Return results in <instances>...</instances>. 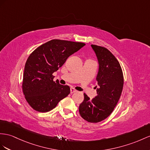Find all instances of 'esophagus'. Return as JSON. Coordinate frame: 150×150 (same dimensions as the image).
I'll return each mask as SVG.
<instances>
[{"label":"esophagus","mask_w":150,"mask_h":150,"mask_svg":"<svg viewBox=\"0 0 150 150\" xmlns=\"http://www.w3.org/2000/svg\"><path fill=\"white\" fill-rule=\"evenodd\" d=\"M75 92H76V91L75 89H74V88H71V89H70V93L71 94L75 93Z\"/></svg>","instance_id":"obj_1"}]
</instances>
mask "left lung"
I'll list each match as a JSON object with an SVG mask.
<instances>
[{"label":"left lung","mask_w":150,"mask_h":150,"mask_svg":"<svg viewBox=\"0 0 150 150\" xmlns=\"http://www.w3.org/2000/svg\"><path fill=\"white\" fill-rule=\"evenodd\" d=\"M97 56L99 68L96 77L98 95L93 99L84 93L79 113L91 123L101 122L112 113L120 99L124 86V75L120 63L108 49L91 45Z\"/></svg>","instance_id":"8db88e82"}]
</instances>
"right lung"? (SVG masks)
I'll use <instances>...</instances> for the list:
<instances>
[{
    "label": "right lung",
    "instance_id": "obj_1",
    "mask_svg": "<svg viewBox=\"0 0 150 150\" xmlns=\"http://www.w3.org/2000/svg\"><path fill=\"white\" fill-rule=\"evenodd\" d=\"M85 45L82 42L53 39L30 54L25 63L22 90L33 110L42 113L49 112L70 94V87L61 85L58 80L54 81L52 74Z\"/></svg>",
    "mask_w": 150,
    "mask_h": 150
}]
</instances>
